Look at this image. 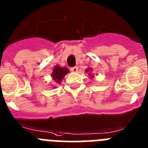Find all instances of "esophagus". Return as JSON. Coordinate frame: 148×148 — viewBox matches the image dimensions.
Masks as SVG:
<instances>
[{
    "mask_svg": "<svg viewBox=\"0 0 148 148\" xmlns=\"http://www.w3.org/2000/svg\"><path fill=\"white\" fill-rule=\"evenodd\" d=\"M71 71H73V72H77V71H78V67L77 66L72 67V68H71Z\"/></svg>",
    "mask_w": 148,
    "mask_h": 148,
    "instance_id": "1",
    "label": "esophagus"
}]
</instances>
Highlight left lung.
I'll list each match as a JSON object with an SVG mask.
<instances>
[{
    "instance_id": "obj_1",
    "label": "left lung",
    "mask_w": 148,
    "mask_h": 148,
    "mask_svg": "<svg viewBox=\"0 0 148 148\" xmlns=\"http://www.w3.org/2000/svg\"><path fill=\"white\" fill-rule=\"evenodd\" d=\"M88 69H86V72H88V71H88ZM89 70H91V69H90ZM89 73H90V74H91V72H89ZM89 73H88V74H89ZM89 75H90V74H89ZM92 76H93V75H92Z\"/></svg>"
}]
</instances>
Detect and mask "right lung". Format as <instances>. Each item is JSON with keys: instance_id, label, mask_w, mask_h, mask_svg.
Returning a JSON list of instances; mask_svg holds the SVG:
<instances>
[{"instance_id": "right-lung-1", "label": "right lung", "mask_w": 148, "mask_h": 148, "mask_svg": "<svg viewBox=\"0 0 148 148\" xmlns=\"http://www.w3.org/2000/svg\"><path fill=\"white\" fill-rule=\"evenodd\" d=\"M69 72V69H67L66 68H60L59 65H56L54 67V69L52 73V77L53 79L56 81V83H60L62 78L65 76V74H68Z\"/></svg>"}]
</instances>
